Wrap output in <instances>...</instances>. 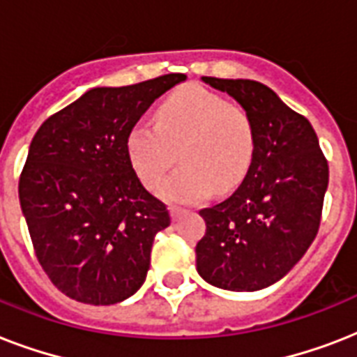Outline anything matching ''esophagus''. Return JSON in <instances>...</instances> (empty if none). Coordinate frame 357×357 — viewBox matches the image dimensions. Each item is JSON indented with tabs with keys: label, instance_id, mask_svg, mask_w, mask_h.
Segmentation results:
<instances>
[{
	"label": "esophagus",
	"instance_id": "34e87169",
	"mask_svg": "<svg viewBox=\"0 0 357 357\" xmlns=\"http://www.w3.org/2000/svg\"><path fill=\"white\" fill-rule=\"evenodd\" d=\"M185 213H187V209H183V207H176V206L170 207V217H172V220H178V218H181Z\"/></svg>",
	"mask_w": 357,
	"mask_h": 357
}]
</instances>
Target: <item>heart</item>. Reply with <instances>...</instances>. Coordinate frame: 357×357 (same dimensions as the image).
<instances>
[{"label":"heart","instance_id":"b5f03b06","mask_svg":"<svg viewBox=\"0 0 357 357\" xmlns=\"http://www.w3.org/2000/svg\"><path fill=\"white\" fill-rule=\"evenodd\" d=\"M254 150L248 113L202 86L174 92L157 107L155 126L135 123L126 137L129 165L148 189L161 185L178 151L181 168L161 187L162 198L174 204L234 190L248 174Z\"/></svg>","mask_w":357,"mask_h":357}]
</instances>
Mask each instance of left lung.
Here are the masks:
<instances>
[{
	"label": "left lung",
	"instance_id": "obj_1",
	"mask_svg": "<svg viewBox=\"0 0 357 357\" xmlns=\"http://www.w3.org/2000/svg\"><path fill=\"white\" fill-rule=\"evenodd\" d=\"M226 92L254 123L246 178L228 200L202 209L206 235L196 271L228 291H259L287 276L313 243L328 189V162L307 119L252 79L202 77Z\"/></svg>",
	"mask_w": 357,
	"mask_h": 357
}]
</instances>
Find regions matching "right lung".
<instances>
[{"instance_id":"right-lung-1","label":"right lung","mask_w":357,"mask_h":357,"mask_svg":"<svg viewBox=\"0 0 357 357\" xmlns=\"http://www.w3.org/2000/svg\"><path fill=\"white\" fill-rule=\"evenodd\" d=\"M185 79L168 74L91 89L31 140L20 206L38 263L70 298L111 305L142 287L153 237L170 215L129 165L126 137L153 100Z\"/></svg>"}]
</instances>
